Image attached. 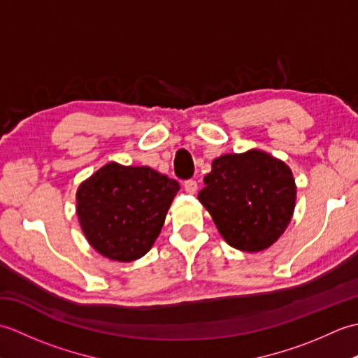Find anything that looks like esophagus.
Wrapping results in <instances>:
<instances>
[{
  "instance_id": "esophagus-1",
  "label": "esophagus",
  "mask_w": 358,
  "mask_h": 358,
  "mask_svg": "<svg viewBox=\"0 0 358 358\" xmlns=\"http://www.w3.org/2000/svg\"><path fill=\"white\" fill-rule=\"evenodd\" d=\"M185 191H186L187 194L194 195L196 191H199V185H196V181H195V180H187V181H185Z\"/></svg>"
}]
</instances>
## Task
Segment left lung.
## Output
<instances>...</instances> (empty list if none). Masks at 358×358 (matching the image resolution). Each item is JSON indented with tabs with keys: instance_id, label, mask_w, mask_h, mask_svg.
Masks as SVG:
<instances>
[{
	"instance_id": "1",
	"label": "left lung",
	"mask_w": 358,
	"mask_h": 358,
	"mask_svg": "<svg viewBox=\"0 0 358 358\" xmlns=\"http://www.w3.org/2000/svg\"><path fill=\"white\" fill-rule=\"evenodd\" d=\"M295 200L291 167L260 149L215 158L199 192L227 245L249 254L271 248L283 235Z\"/></svg>"
}]
</instances>
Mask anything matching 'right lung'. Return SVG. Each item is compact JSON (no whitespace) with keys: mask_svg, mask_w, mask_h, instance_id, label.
<instances>
[{"mask_svg":"<svg viewBox=\"0 0 358 358\" xmlns=\"http://www.w3.org/2000/svg\"><path fill=\"white\" fill-rule=\"evenodd\" d=\"M178 191V181L148 166L110 162L77 189L81 231L109 260H138L154 246Z\"/></svg>","mask_w":358,"mask_h":358,"instance_id":"1","label":"right lung"}]
</instances>
